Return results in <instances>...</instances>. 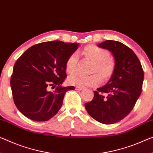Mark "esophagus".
Listing matches in <instances>:
<instances>
[{"label":"esophagus","instance_id":"esophagus-1","mask_svg":"<svg viewBox=\"0 0 153 153\" xmlns=\"http://www.w3.org/2000/svg\"><path fill=\"white\" fill-rule=\"evenodd\" d=\"M75 89H76V90H79V91H81V90H83V88H81V87H78V86H76V88H75Z\"/></svg>","mask_w":153,"mask_h":153}]
</instances>
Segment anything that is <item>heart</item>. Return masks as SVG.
<instances>
[{
	"label": "heart",
	"instance_id": "b5f03b06",
	"mask_svg": "<svg viewBox=\"0 0 153 153\" xmlns=\"http://www.w3.org/2000/svg\"><path fill=\"white\" fill-rule=\"evenodd\" d=\"M83 54L87 57L90 58L94 64L93 65V72H98L103 79L107 80L111 76L115 68V62L111 57H109V52L106 49L98 46L90 45L83 49ZM79 57L77 53H72L68 59L65 63V68L68 73L75 71L78 63ZM98 74L91 75L74 73L68 79V83L72 85L82 87L96 86L102 82V79Z\"/></svg>",
	"mask_w": 153,
	"mask_h": 153
}]
</instances>
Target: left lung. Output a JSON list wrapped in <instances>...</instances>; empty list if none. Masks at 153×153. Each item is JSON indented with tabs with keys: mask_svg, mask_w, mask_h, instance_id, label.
Segmentation results:
<instances>
[{
	"mask_svg": "<svg viewBox=\"0 0 153 153\" xmlns=\"http://www.w3.org/2000/svg\"><path fill=\"white\" fill-rule=\"evenodd\" d=\"M98 46L112 53L115 68L108 83L94 91L93 100L85 107L96 121L111 124L124 118L135 106L142 93L144 70L135 53L121 42L106 40Z\"/></svg>",
	"mask_w": 153,
	"mask_h": 153,
	"instance_id": "obj_1",
	"label": "left lung"
}]
</instances>
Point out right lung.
Segmentation results:
<instances>
[{
  "mask_svg": "<svg viewBox=\"0 0 153 153\" xmlns=\"http://www.w3.org/2000/svg\"><path fill=\"white\" fill-rule=\"evenodd\" d=\"M79 44L45 42L30 47L16 61L11 77L14 103L28 118L47 121L59 111L66 91L74 86L62 87L67 74L65 63ZM52 86L56 90L49 92Z\"/></svg>",
  "mask_w": 153,
  "mask_h": 153,
  "instance_id": "right-lung-1",
  "label": "right lung"
}]
</instances>
